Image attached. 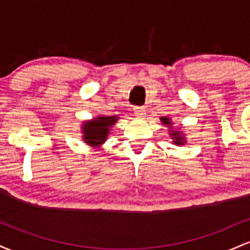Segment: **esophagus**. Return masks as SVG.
Listing matches in <instances>:
<instances>
[{
	"mask_svg": "<svg viewBox=\"0 0 250 250\" xmlns=\"http://www.w3.org/2000/svg\"><path fill=\"white\" fill-rule=\"evenodd\" d=\"M134 114L139 117H145L146 115V108L142 105H135L134 107Z\"/></svg>",
	"mask_w": 250,
	"mask_h": 250,
	"instance_id": "obj_1",
	"label": "esophagus"
}]
</instances>
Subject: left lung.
<instances>
[{
  "instance_id": "obj_1",
  "label": "left lung",
  "mask_w": 250,
  "mask_h": 250,
  "mask_svg": "<svg viewBox=\"0 0 250 250\" xmlns=\"http://www.w3.org/2000/svg\"><path fill=\"white\" fill-rule=\"evenodd\" d=\"M161 121L163 122V123H166V125H170V119H168V117H161ZM171 135H173L174 136V139H175V145H182V137H181V135L179 134V133H171Z\"/></svg>"
}]
</instances>
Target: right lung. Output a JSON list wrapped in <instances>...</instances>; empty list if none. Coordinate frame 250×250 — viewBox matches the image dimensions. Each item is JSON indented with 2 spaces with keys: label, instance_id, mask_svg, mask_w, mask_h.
Returning a JSON list of instances; mask_svg holds the SVG:
<instances>
[{
  "label": "right lung",
  "instance_id": "1",
  "mask_svg": "<svg viewBox=\"0 0 250 250\" xmlns=\"http://www.w3.org/2000/svg\"><path fill=\"white\" fill-rule=\"evenodd\" d=\"M116 122L115 116L99 117L94 121L87 122L83 128L84 141L89 145H100L104 142L105 137L109 133V127Z\"/></svg>",
  "mask_w": 250,
  "mask_h": 250
}]
</instances>
